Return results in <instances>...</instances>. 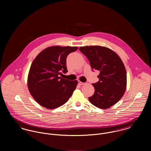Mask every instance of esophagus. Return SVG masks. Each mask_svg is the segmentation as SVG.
<instances>
[{"label": "esophagus", "mask_w": 151, "mask_h": 151, "mask_svg": "<svg viewBox=\"0 0 151 151\" xmlns=\"http://www.w3.org/2000/svg\"><path fill=\"white\" fill-rule=\"evenodd\" d=\"M78 84H79L80 86H82V85H84V83L81 82V81H78Z\"/></svg>", "instance_id": "34e87169"}]
</instances>
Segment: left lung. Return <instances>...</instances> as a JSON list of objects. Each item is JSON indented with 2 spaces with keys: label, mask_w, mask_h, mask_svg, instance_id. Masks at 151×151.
Listing matches in <instances>:
<instances>
[{
  "label": "left lung",
  "mask_w": 151,
  "mask_h": 151,
  "mask_svg": "<svg viewBox=\"0 0 151 151\" xmlns=\"http://www.w3.org/2000/svg\"><path fill=\"white\" fill-rule=\"evenodd\" d=\"M80 50L89 61L92 70L99 71V81L92 84L95 92L89 97L96 107L107 109L123 96L127 86L126 70L120 57L112 50L100 46H86Z\"/></svg>",
  "instance_id": "obj_1"
}]
</instances>
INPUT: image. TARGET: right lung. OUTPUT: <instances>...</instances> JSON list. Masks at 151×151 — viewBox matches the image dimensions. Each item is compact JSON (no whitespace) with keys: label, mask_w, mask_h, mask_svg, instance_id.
<instances>
[{"label":"right lung","mask_w":151,"mask_h":151,"mask_svg":"<svg viewBox=\"0 0 151 151\" xmlns=\"http://www.w3.org/2000/svg\"><path fill=\"white\" fill-rule=\"evenodd\" d=\"M77 49L76 46L49 47L32 62L28 76V88L41 106L47 109L60 107L72 95L77 81L63 79L60 75L68 71L65 65L67 56Z\"/></svg>","instance_id":"1"}]
</instances>
